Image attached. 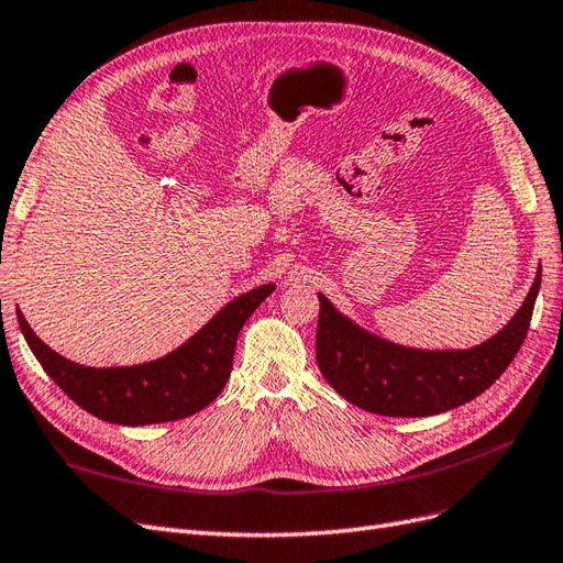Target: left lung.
<instances>
[{
  "label": "left lung",
  "mask_w": 563,
  "mask_h": 563,
  "mask_svg": "<svg viewBox=\"0 0 563 563\" xmlns=\"http://www.w3.org/2000/svg\"><path fill=\"white\" fill-rule=\"evenodd\" d=\"M540 271L517 316L470 351H413L367 334L318 295L316 360L328 384L380 416H432L475 400L510 367L529 332Z\"/></svg>",
  "instance_id": "left-lung-1"
}]
</instances>
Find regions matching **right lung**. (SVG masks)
<instances>
[{"mask_svg":"<svg viewBox=\"0 0 563 563\" xmlns=\"http://www.w3.org/2000/svg\"><path fill=\"white\" fill-rule=\"evenodd\" d=\"M274 285L250 289L227 303L206 328L170 355L135 367L93 369L69 362L30 330L23 313L18 324L44 372L81 409L107 423L152 426L187 419L222 393L233 367L235 339Z\"/></svg>","mask_w":563,"mask_h":563,"instance_id":"add662e5","label":"right lung"}]
</instances>
